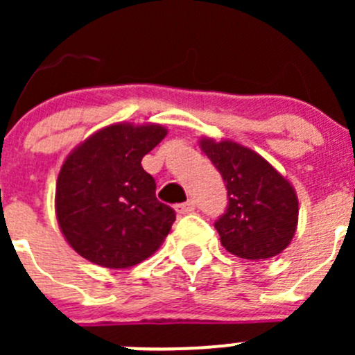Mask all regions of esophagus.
I'll return each mask as SVG.
<instances>
[{
	"mask_svg": "<svg viewBox=\"0 0 355 355\" xmlns=\"http://www.w3.org/2000/svg\"><path fill=\"white\" fill-rule=\"evenodd\" d=\"M175 209H177L178 214H189L196 209V202L192 199H189L187 202L177 204V207H175Z\"/></svg>",
	"mask_w": 355,
	"mask_h": 355,
	"instance_id": "34e87169",
	"label": "esophagus"
}]
</instances>
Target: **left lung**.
Returning <instances> with one entry per match:
<instances>
[{
    "instance_id": "8db88e82",
    "label": "left lung",
    "mask_w": 355,
    "mask_h": 355,
    "mask_svg": "<svg viewBox=\"0 0 355 355\" xmlns=\"http://www.w3.org/2000/svg\"><path fill=\"white\" fill-rule=\"evenodd\" d=\"M199 148L227 184V211L214 223L221 245L250 261L270 259L287 249L299 221V199L292 184L239 142L202 137Z\"/></svg>"
}]
</instances>
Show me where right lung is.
Returning a JSON list of instances; mask_svg holds the SVG:
<instances>
[{"label": "right lung", "mask_w": 355, "mask_h": 355, "mask_svg": "<svg viewBox=\"0 0 355 355\" xmlns=\"http://www.w3.org/2000/svg\"><path fill=\"white\" fill-rule=\"evenodd\" d=\"M168 130L127 121L108 125L77 146L56 180L55 211L65 241L91 263L125 270L159 249L175 211L156 199L142 157Z\"/></svg>", "instance_id": "right-lung-1"}]
</instances>
